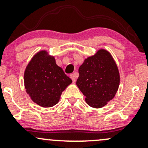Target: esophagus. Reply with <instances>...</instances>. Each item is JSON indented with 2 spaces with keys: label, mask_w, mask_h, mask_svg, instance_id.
I'll return each instance as SVG.
<instances>
[{
  "label": "esophagus",
  "mask_w": 148,
  "mask_h": 148,
  "mask_svg": "<svg viewBox=\"0 0 148 148\" xmlns=\"http://www.w3.org/2000/svg\"><path fill=\"white\" fill-rule=\"evenodd\" d=\"M78 76L77 73H74V74H72L70 75V78L72 79L73 83H74L76 81V78Z\"/></svg>",
  "instance_id": "34e87169"
}]
</instances>
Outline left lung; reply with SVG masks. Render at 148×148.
<instances>
[{
    "instance_id": "8db88e82",
    "label": "left lung",
    "mask_w": 148,
    "mask_h": 148,
    "mask_svg": "<svg viewBox=\"0 0 148 148\" xmlns=\"http://www.w3.org/2000/svg\"><path fill=\"white\" fill-rule=\"evenodd\" d=\"M76 86L92 108H102L114 98L120 85V73L110 52L99 49L79 67Z\"/></svg>"
}]
</instances>
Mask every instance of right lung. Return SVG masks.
Returning <instances> with one entry per match:
<instances>
[{"mask_svg":"<svg viewBox=\"0 0 148 148\" xmlns=\"http://www.w3.org/2000/svg\"><path fill=\"white\" fill-rule=\"evenodd\" d=\"M72 83V79L56 63L54 56L46 50L35 53L25 67L24 86L27 94L44 108L57 104L62 92Z\"/></svg>","mask_w":148,"mask_h":148,"instance_id":"add662e5","label":"right lung"}]
</instances>
